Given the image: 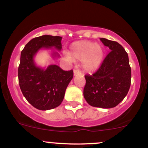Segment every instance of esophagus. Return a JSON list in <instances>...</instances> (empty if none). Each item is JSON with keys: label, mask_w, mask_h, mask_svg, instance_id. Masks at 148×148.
<instances>
[{"label": "esophagus", "mask_w": 148, "mask_h": 148, "mask_svg": "<svg viewBox=\"0 0 148 148\" xmlns=\"http://www.w3.org/2000/svg\"><path fill=\"white\" fill-rule=\"evenodd\" d=\"M81 73H81V71H80L79 70H74V71H73L74 76L77 75H80Z\"/></svg>", "instance_id": "1"}]
</instances>
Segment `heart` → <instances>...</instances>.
I'll return each mask as SVG.
<instances>
[{
    "label": "heart",
    "mask_w": 148,
    "mask_h": 148,
    "mask_svg": "<svg viewBox=\"0 0 148 148\" xmlns=\"http://www.w3.org/2000/svg\"><path fill=\"white\" fill-rule=\"evenodd\" d=\"M69 54L75 60L82 61V66L87 72L91 73L100 67L104 57V51L102 46L94 42L78 41L71 46ZM66 54V57L70 58Z\"/></svg>",
    "instance_id": "b5f03b06"
}]
</instances>
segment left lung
Instances as JSON below:
<instances>
[{
    "label": "left lung",
    "mask_w": 148,
    "mask_h": 148,
    "mask_svg": "<svg viewBox=\"0 0 148 148\" xmlns=\"http://www.w3.org/2000/svg\"><path fill=\"white\" fill-rule=\"evenodd\" d=\"M109 52L96 73L85 75L84 96L90 106L114 108L127 96L131 86V69L128 54L118 42L100 39Z\"/></svg>",
    "instance_id": "1"
}]
</instances>
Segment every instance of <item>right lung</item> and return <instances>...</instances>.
<instances>
[{
    "label": "right lung",
    "instance_id": "1",
    "mask_svg": "<svg viewBox=\"0 0 148 148\" xmlns=\"http://www.w3.org/2000/svg\"><path fill=\"white\" fill-rule=\"evenodd\" d=\"M61 40L60 36H39L30 40L21 51L18 68L20 89L28 102L38 110H50L59 106L73 77V70L65 71L56 64L43 69L34 62V56L41 48L54 47L60 51ZM52 56H60L57 52H53Z\"/></svg>",
    "mask_w": 148,
    "mask_h": 148
}]
</instances>
